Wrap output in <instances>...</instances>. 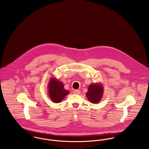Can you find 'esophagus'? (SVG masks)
Listing matches in <instances>:
<instances>
[{"instance_id":"esophagus-1","label":"esophagus","mask_w":149,"mask_h":149,"mask_svg":"<svg viewBox=\"0 0 149 149\" xmlns=\"http://www.w3.org/2000/svg\"><path fill=\"white\" fill-rule=\"evenodd\" d=\"M73 93L75 95H79L80 93V91L79 90H74L73 91Z\"/></svg>"}]
</instances>
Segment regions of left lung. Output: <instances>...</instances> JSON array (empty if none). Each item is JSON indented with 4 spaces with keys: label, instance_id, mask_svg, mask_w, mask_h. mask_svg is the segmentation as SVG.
<instances>
[{
    "label": "left lung",
    "instance_id": "left-lung-1",
    "mask_svg": "<svg viewBox=\"0 0 149 149\" xmlns=\"http://www.w3.org/2000/svg\"><path fill=\"white\" fill-rule=\"evenodd\" d=\"M103 87L100 84L96 83L88 86L86 96L89 102L92 103H99L103 94Z\"/></svg>",
    "mask_w": 149,
    "mask_h": 149
}]
</instances>
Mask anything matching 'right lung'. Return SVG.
Here are the masks:
<instances>
[{
  "label": "right lung",
  "mask_w": 149,
  "mask_h": 149,
  "mask_svg": "<svg viewBox=\"0 0 149 149\" xmlns=\"http://www.w3.org/2000/svg\"><path fill=\"white\" fill-rule=\"evenodd\" d=\"M49 95L50 99L56 103H60L64 97L69 93L68 91L64 89V84L55 78H51L49 85Z\"/></svg>",
  "instance_id": "right-lung-1"
}]
</instances>
